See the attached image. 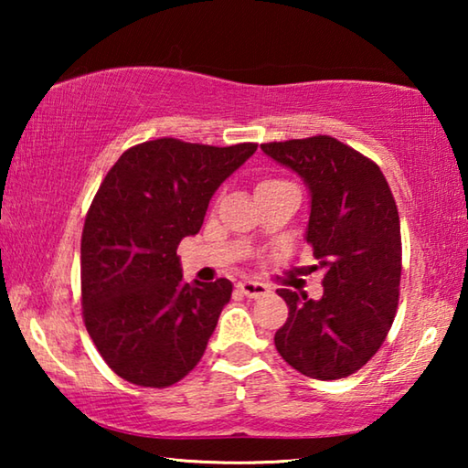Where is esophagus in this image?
<instances>
[{
  "label": "esophagus",
  "instance_id": "esophagus-1",
  "mask_svg": "<svg viewBox=\"0 0 468 468\" xmlns=\"http://www.w3.org/2000/svg\"><path fill=\"white\" fill-rule=\"evenodd\" d=\"M237 291L243 292L245 297H251V299H258L262 297L268 292V287L262 282H256V281H241L239 284H237Z\"/></svg>",
  "mask_w": 468,
  "mask_h": 468
}]
</instances>
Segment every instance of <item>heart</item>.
Here are the masks:
<instances>
[{
  "label": "heart",
  "mask_w": 468,
  "mask_h": 468,
  "mask_svg": "<svg viewBox=\"0 0 468 468\" xmlns=\"http://www.w3.org/2000/svg\"><path fill=\"white\" fill-rule=\"evenodd\" d=\"M266 184H281V181H272V179H266V181H262V184H260V186H266Z\"/></svg>",
  "instance_id": "1"
}]
</instances>
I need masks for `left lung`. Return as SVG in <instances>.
<instances>
[{"mask_svg":"<svg viewBox=\"0 0 468 468\" xmlns=\"http://www.w3.org/2000/svg\"><path fill=\"white\" fill-rule=\"evenodd\" d=\"M310 192L305 241L324 271V295L281 289L289 318L281 357L303 376L340 379L374 357L399 305L400 220L376 163L330 136L262 144ZM315 266V268H318Z\"/></svg>","mask_w":468,"mask_h":468,"instance_id":"8db88e82","label":"left lung"}]
</instances>
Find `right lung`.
<instances>
[{
    "label": "right lung",
    "instance_id": "1",
    "mask_svg": "<svg viewBox=\"0 0 468 468\" xmlns=\"http://www.w3.org/2000/svg\"><path fill=\"white\" fill-rule=\"evenodd\" d=\"M256 148L161 138L125 150L107 173L82 231V312L120 378L165 388L202 359L233 284L186 282L177 245Z\"/></svg>",
    "mask_w": 468,
    "mask_h": 468
}]
</instances>
